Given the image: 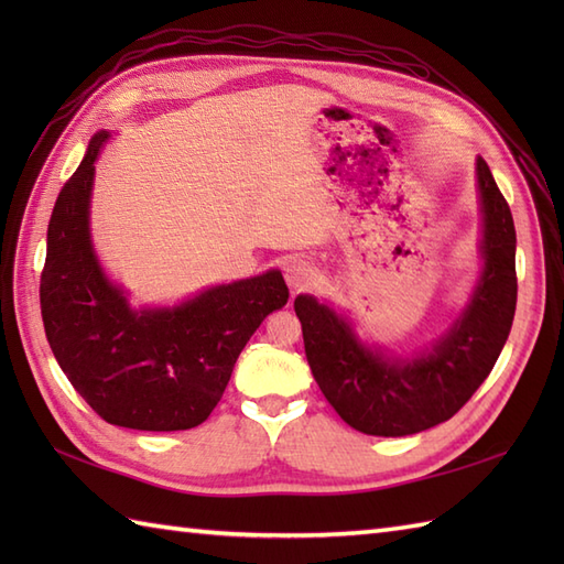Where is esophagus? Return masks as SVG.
<instances>
[{"mask_svg":"<svg viewBox=\"0 0 564 564\" xmlns=\"http://www.w3.org/2000/svg\"><path fill=\"white\" fill-rule=\"evenodd\" d=\"M315 279H317V269L307 259L295 257V259L285 263V281H289L293 291L307 289V285L313 283Z\"/></svg>","mask_w":564,"mask_h":564,"instance_id":"obj_1","label":"esophagus"}]
</instances>
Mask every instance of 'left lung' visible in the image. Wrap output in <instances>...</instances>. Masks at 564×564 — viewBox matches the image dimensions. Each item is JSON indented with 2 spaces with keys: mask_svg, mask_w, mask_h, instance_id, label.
Listing matches in <instances>:
<instances>
[{
  "mask_svg": "<svg viewBox=\"0 0 564 564\" xmlns=\"http://www.w3.org/2000/svg\"><path fill=\"white\" fill-rule=\"evenodd\" d=\"M482 271L470 301L441 337L412 356L368 346L349 317L313 295L295 297L307 364L327 402L368 436H410L473 398L505 349L517 313V230L492 172L477 158Z\"/></svg>",
  "mask_w": 564,
  "mask_h": 564,
  "instance_id": "1",
  "label": "left lung"
}]
</instances>
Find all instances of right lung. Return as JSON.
<instances>
[{
    "label": "right lung",
    "instance_id": "right-lung-1",
    "mask_svg": "<svg viewBox=\"0 0 564 564\" xmlns=\"http://www.w3.org/2000/svg\"><path fill=\"white\" fill-rule=\"evenodd\" d=\"M111 138H91L47 225L41 315L67 380L104 422L184 431L220 402L237 356L273 310L289 303L281 271L210 285L172 307H133L91 245L94 162Z\"/></svg>",
    "mask_w": 564,
    "mask_h": 564
}]
</instances>
